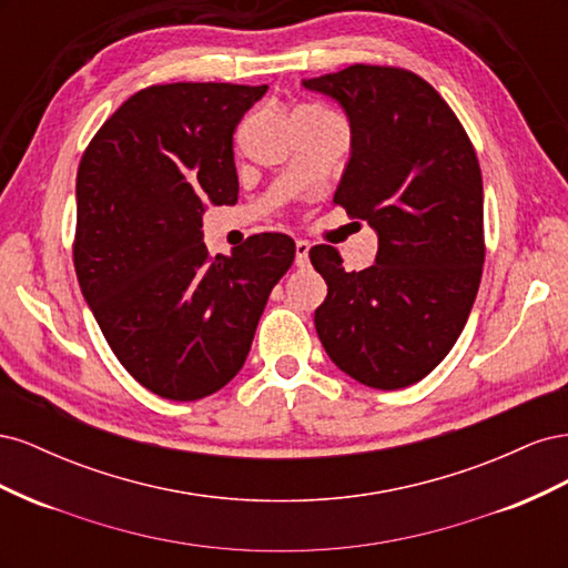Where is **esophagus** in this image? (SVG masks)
I'll list each match as a JSON object with an SVG mask.
<instances>
[{
    "instance_id": "obj_1",
    "label": "esophagus",
    "mask_w": 568,
    "mask_h": 568,
    "mask_svg": "<svg viewBox=\"0 0 568 568\" xmlns=\"http://www.w3.org/2000/svg\"><path fill=\"white\" fill-rule=\"evenodd\" d=\"M307 251H311V244H307V242H296V265L298 267L307 265Z\"/></svg>"
}]
</instances>
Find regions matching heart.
Masks as SVG:
<instances>
[{"label":"heart","instance_id":"obj_1","mask_svg":"<svg viewBox=\"0 0 568 568\" xmlns=\"http://www.w3.org/2000/svg\"><path fill=\"white\" fill-rule=\"evenodd\" d=\"M324 109H320V106H301L296 113H322Z\"/></svg>","mask_w":568,"mask_h":568}]
</instances>
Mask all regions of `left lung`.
Instances as JSON below:
<instances>
[{
    "label": "left lung",
    "instance_id": "1",
    "mask_svg": "<svg viewBox=\"0 0 568 568\" xmlns=\"http://www.w3.org/2000/svg\"><path fill=\"white\" fill-rule=\"evenodd\" d=\"M348 113L353 151L334 205L379 234L376 263L343 270L313 246L326 282L315 329L355 382L395 390L450 353L484 274V180L467 130L417 73L355 63L303 82Z\"/></svg>",
    "mask_w": 568,
    "mask_h": 568
}]
</instances>
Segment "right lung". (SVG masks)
Wrapping results in <instances>:
<instances>
[{
	"label": "right lung",
	"instance_id": "obj_1",
	"mask_svg": "<svg viewBox=\"0 0 568 568\" xmlns=\"http://www.w3.org/2000/svg\"><path fill=\"white\" fill-rule=\"evenodd\" d=\"M267 84L134 92L84 149L73 263L111 351L168 400H201L244 367L270 291L294 263L282 232L211 255L203 203H236L234 130Z\"/></svg>",
	"mask_w": 568,
	"mask_h": 568
}]
</instances>
